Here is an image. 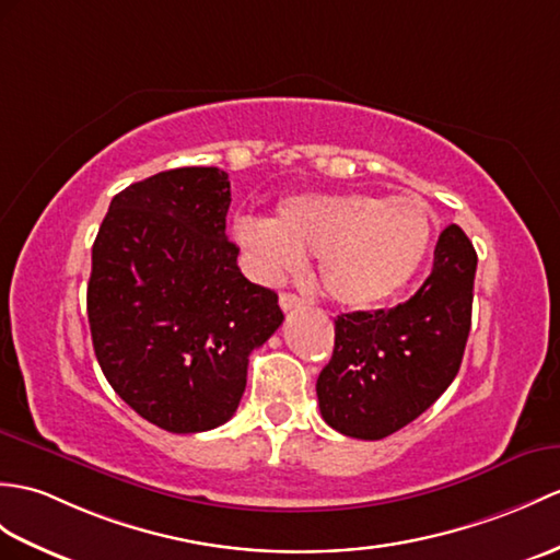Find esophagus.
Here are the masks:
<instances>
[{
	"label": "esophagus",
	"mask_w": 560,
	"mask_h": 560,
	"mask_svg": "<svg viewBox=\"0 0 560 560\" xmlns=\"http://www.w3.org/2000/svg\"><path fill=\"white\" fill-rule=\"evenodd\" d=\"M279 305H281L283 312H291V310L303 307L305 301H303L301 295H295V293H281V295H279Z\"/></svg>",
	"instance_id": "34e87169"
}]
</instances>
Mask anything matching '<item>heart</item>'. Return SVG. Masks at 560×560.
<instances>
[{
	"mask_svg": "<svg viewBox=\"0 0 560 560\" xmlns=\"http://www.w3.org/2000/svg\"><path fill=\"white\" fill-rule=\"evenodd\" d=\"M233 233L259 279L281 281L317 255L324 293L346 307L392 301L418 275L434 217L418 195L295 192L275 219L238 217Z\"/></svg>",
	"mask_w": 560,
	"mask_h": 560,
	"instance_id": "1",
	"label": "heart"
}]
</instances>
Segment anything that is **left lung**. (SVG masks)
Segmentation results:
<instances>
[{
    "label": "left lung",
    "instance_id": "8db88e82",
    "mask_svg": "<svg viewBox=\"0 0 560 560\" xmlns=\"http://www.w3.org/2000/svg\"><path fill=\"white\" fill-rule=\"evenodd\" d=\"M475 269L470 238L451 224L410 301L336 317L334 355L317 380L324 422L346 436L376 441L420 418L446 392L470 334Z\"/></svg>",
    "mask_w": 560,
    "mask_h": 560
}]
</instances>
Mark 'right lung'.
Instances as JSON below:
<instances>
[{
	"label": "right lung",
	"instance_id": "add662e5",
	"mask_svg": "<svg viewBox=\"0 0 560 560\" xmlns=\"http://www.w3.org/2000/svg\"><path fill=\"white\" fill-rule=\"evenodd\" d=\"M229 174L180 166L114 195L93 245L88 322L100 368L140 418L174 434L236 412L279 295L250 283L226 238Z\"/></svg>",
	"mask_w": 560,
	"mask_h": 560
}]
</instances>
